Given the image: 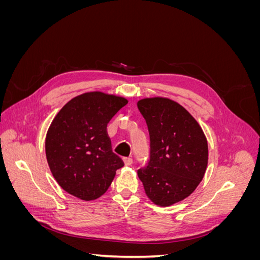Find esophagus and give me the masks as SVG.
Wrapping results in <instances>:
<instances>
[{
  "label": "esophagus",
  "instance_id": "34e87169",
  "mask_svg": "<svg viewBox=\"0 0 260 260\" xmlns=\"http://www.w3.org/2000/svg\"><path fill=\"white\" fill-rule=\"evenodd\" d=\"M123 162H124L125 166H131L133 160H132L131 157H124V158H123Z\"/></svg>",
  "mask_w": 260,
  "mask_h": 260
}]
</instances>
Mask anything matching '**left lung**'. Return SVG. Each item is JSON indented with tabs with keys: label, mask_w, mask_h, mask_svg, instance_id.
<instances>
[{
	"label": "left lung",
	"mask_w": 260,
	"mask_h": 260,
	"mask_svg": "<svg viewBox=\"0 0 260 260\" xmlns=\"http://www.w3.org/2000/svg\"><path fill=\"white\" fill-rule=\"evenodd\" d=\"M138 108L149 133V160L138 176L153 203L172 205L187 198L205 175L207 140L198 121L175 101L143 99Z\"/></svg>",
	"instance_id": "8db88e82"
}]
</instances>
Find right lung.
Returning <instances> with one entry per match:
<instances>
[{
    "mask_svg": "<svg viewBox=\"0 0 260 260\" xmlns=\"http://www.w3.org/2000/svg\"><path fill=\"white\" fill-rule=\"evenodd\" d=\"M128 101L102 92L70 100L53 119L45 139L51 172L66 192L96 200L111 185L123 161L112 149L107 123Z\"/></svg>",
    "mask_w": 260,
    "mask_h": 260,
    "instance_id": "obj_1",
    "label": "right lung"
}]
</instances>
